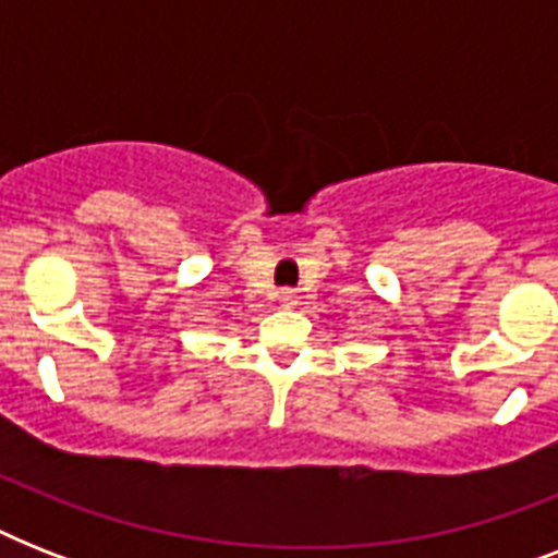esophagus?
<instances>
[{
    "label": "esophagus",
    "mask_w": 558,
    "mask_h": 558,
    "mask_svg": "<svg viewBox=\"0 0 558 558\" xmlns=\"http://www.w3.org/2000/svg\"><path fill=\"white\" fill-rule=\"evenodd\" d=\"M278 301H280V306H295L298 304V292L295 289H280V295H278Z\"/></svg>",
    "instance_id": "1"
}]
</instances>
